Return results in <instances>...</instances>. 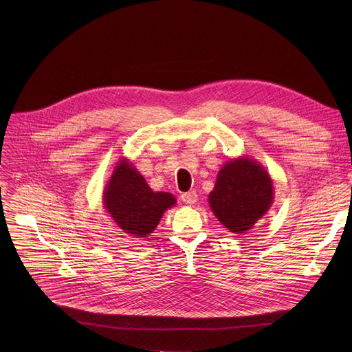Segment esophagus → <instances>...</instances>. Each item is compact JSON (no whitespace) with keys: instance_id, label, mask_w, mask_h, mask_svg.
<instances>
[{"instance_id":"34e87169","label":"esophagus","mask_w":352,"mask_h":352,"mask_svg":"<svg viewBox=\"0 0 352 352\" xmlns=\"http://www.w3.org/2000/svg\"><path fill=\"white\" fill-rule=\"evenodd\" d=\"M181 199H182L184 202H186V204L192 206V204H195V202L198 201V195H197L195 191H190V192L182 194V195H181Z\"/></svg>"}]
</instances>
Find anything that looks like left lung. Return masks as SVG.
Instances as JSON below:
<instances>
[{"mask_svg": "<svg viewBox=\"0 0 352 352\" xmlns=\"http://www.w3.org/2000/svg\"><path fill=\"white\" fill-rule=\"evenodd\" d=\"M272 201L270 173L250 157H238L221 166L208 195L214 215L232 234L250 231L268 212Z\"/></svg>", "mask_w": 352, "mask_h": 352, "instance_id": "8db88e82", "label": "left lung"}]
</instances>
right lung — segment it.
Returning a JSON list of instances; mask_svg holds the SVG:
<instances>
[{
	"label": "right lung",
	"instance_id": "add662e5",
	"mask_svg": "<svg viewBox=\"0 0 352 352\" xmlns=\"http://www.w3.org/2000/svg\"><path fill=\"white\" fill-rule=\"evenodd\" d=\"M102 204L120 230L134 238H146L177 199L170 192L153 191L133 162L121 158L105 184Z\"/></svg>",
	"mask_w": 352,
	"mask_h": 352
}]
</instances>
